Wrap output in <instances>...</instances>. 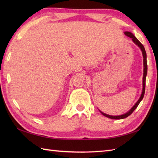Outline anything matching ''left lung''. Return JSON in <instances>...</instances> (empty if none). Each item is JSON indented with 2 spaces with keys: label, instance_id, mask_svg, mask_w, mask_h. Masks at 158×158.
I'll return each instance as SVG.
<instances>
[{
  "label": "left lung",
  "instance_id": "1",
  "mask_svg": "<svg viewBox=\"0 0 158 158\" xmlns=\"http://www.w3.org/2000/svg\"><path fill=\"white\" fill-rule=\"evenodd\" d=\"M124 34H125L126 36H128V37L131 38L132 39L133 42L135 43L136 45H138L139 48H140L143 53V65H144V70H143V91H142V94L140 96L139 100L137 101V102L135 104L134 106L132 107V109H131L128 112L123 114V115H117V116H113V115H107V114L104 113L100 111L103 115H105L106 117H109V118L110 119H124L126 118V117H128L129 115H130L131 114L133 113L134 110H135L136 107L139 106V103L140 102V101L143 100L144 95H145V80H146V76H147V54H146V52H145V48H144V46L143 45V44L141 43H140L138 39H137L135 36L133 35L132 33H131L130 32H124Z\"/></svg>",
  "mask_w": 158,
  "mask_h": 158
}]
</instances>
